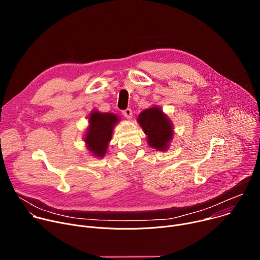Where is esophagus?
Wrapping results in <instances>:
<instances>
[{
  "label": "esophagus",
  "instance_id": "1",
  "mask_svg": "<svg viewBox=\"0 0 260 260\" xmlns=\"http://www.w3.org/2000/svg\"><path fill=\"white\" fill-rule=\"evenodd\" d=\"M122 114L124 115L125 118L132 119V117H133V111H132V109H126V110L122 111Z\"/></svg>",
  "mask_w": 260,
  "mask_h": 260
}]
</instances>
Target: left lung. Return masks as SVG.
I'll return each instance as SVG.
<instances>
[{"label":"left lung","mask_w":260,"mask_h":260,"mask_svg":"<svg viewBox=\"0 0 260 260\" xmlns=\"http://www.w3.org/2000/svg\"><path fill=\"white\" fill-rule=\"evenodd\" d=\"M138 123L147 136V143L153 149L167 151L174 138V125L158 106L147 108L139 114Z\"/></svg>","instance_id":"8db88e82"}]
</instances>
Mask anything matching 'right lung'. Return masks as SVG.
Instances as JSON below:
<instances>
[{"instance_id":"add662e5","label":"right lung","mask_w":260,"mask_h":260,"mask_svg":"<svg viewBox=\"0 0 260 260\" xmlns=\"http://www.w3.org/2000/svg\"><path fill=\"white\" fill-rule=\"evenodd\" d=\"M120 117L114 113H103L92 110L88 115V126L84 134L86 149L94 157H104L108 151L115 125Z\"/></svg>"}]
</instances>
